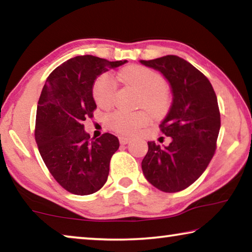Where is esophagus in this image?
I'll return each instance as SVG.
<instances>
[{
  "mask_svg": "<svg viewBox=\"0 0 252 252\" xmlns=\"http://www.w3.org/2000/svg\"><path fill=\"white\" fill-rule=\"evenodd\" d=\"M119 140H120V143L121 144H126V143H129L130 142V138H127V136H120V138H119Z\"/></svg>",
  "mask_w": 252,
  "mask_h": 252,
  "instance_id": "34e87169",
  "label": "esophagus"
}]
</instances>
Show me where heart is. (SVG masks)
I'll use <instances>...</instances> for the list:
<instances>
[{"label":"heart","instance_id":"heart-1","mask_svg":"<svg viewBox=\"0 0 252 252\" xmlns=\"http://www.w3.org/2000/svg\"><path fill=\"white\" fill-rule=\"evenodd\" d=\"M117 78L141 91L139 105L147 108L157 116L163 114L169 105L167 82L163 76L149 67L133 65L118 72ZM93 97L102 108L112 105L117 93V81L111 73L100 75L93 84ZM151 116L147 110L116 111L108 119L109 126L119 134L132 135L149 125Z\"/></svg>","mask_w":252,"mask_h":252}]
</instances>
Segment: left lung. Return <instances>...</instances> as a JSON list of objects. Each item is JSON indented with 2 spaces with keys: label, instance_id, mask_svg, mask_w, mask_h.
I'll return each instance as SVG.
<instances>
[{
  "label": "left lung",
  "instance_id": "obj_1",
  "mask_svg": "<svg viewBox=\"0 0 252 252\" xmlns=\"http://www.w3.org/2000/svg\"><path fill=\"white\" fill-rule=\"evenodd\" d=\"M140 62L160 71L173 93L168 116L159 126L172 141L164 148L148 142L142 171L157 189L178 192L192 185L215 156L220 130L218 100L207 76L185 59L165 55Z\"/></svg>",
  "mask_w": 252,
  "mask_h": 252
}]
</instances>
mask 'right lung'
<instances>
[{
    "label": "right lung",
    "instance_id": "1",
    "mask_svg": "<svg viewBox=\"0 0 252 252\" xmlns=\"http://www.w3.org/2000/svg\"><path fill=\"white\" fill-rule=\"evenodd\" d=\"M126 62L72 58L51 72L41 92L34 136L50 173L71 193L92 194L108 179L110 160L120 143L111 133L90 139L83 121L96 109L92 89L97 76Z\"/></svg>",
    "mask_w": 252,
    "mask_h": 252
}]
</instances>
